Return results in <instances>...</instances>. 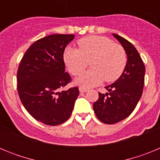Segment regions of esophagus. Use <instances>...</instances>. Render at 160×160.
<instances>
[{"instance_id": "34e87169", "label": "esophagus", "mask_w": 160, "mask_h": 160, "mask_svg": "<svg viewBox=\"0 0 160 160\" xmlns=\"http://www.w3.org/2000/svg\"><path fill=\"white\" fill-rule=\"evenodd\" d=\"M79 91H80L81 93H85V92H87V91H88V89L85 88V87H79Z\"/></svg>"}]
</instances>
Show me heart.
I'll use <instances>...</instances> for the list:
<instances>
[{"mask_svg":"<svg viewBox=\"0 0 160 160\" xmlns=\"http://www.w3.org/2000/svg\"><path fill=\"white\" fill-rule=\"evenodd\" d=\"M79 49H65V63L74 76L81 74L90 61L91 69L76 79L83 87H94L104 80L114 82L122 75L127 65V53L122 46L104 36H88L78 41Z\"/></svg>","mask_w":160,"mask_h":160,"instance_id":"obj_1","label":"heart"}]
</instances>
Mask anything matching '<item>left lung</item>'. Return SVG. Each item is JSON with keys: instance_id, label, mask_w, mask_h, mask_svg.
<instances>
[{"instance_id": "left-lung-1", "label": "left lung", "mask_w": 160, "mask_h": 160, "mask_svg": "<svg viewBox=\"0 0 160 160\" xmlns=\"http://www.w3.org/2000/svg\"><path fill=\"white\" fill-rule=\"evenodd\" d=\"M113 36L125 49L128 62L118 80L105 87L108 93H98L99 98L93 105L97 118L107 124L125 119L135 110L142 96L145 76V66L135 46L119 35Z\"/></svg>"}]
</instances>
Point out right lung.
<instances>
[{
  "mask_svg": "<svg viewBox=\"0 0 160 160\" xmlns=\"http://www.w3.org/2000/svg\"><path fill=\"white\" fill-rule=\"evenodd\" d=\"M73 34H52L27 49L18 70V91L26 111L38 121L57 126L70 118L78 87L60 90L71 81L65 72L63 53Z\"/></svg>",
  "mask_w": 160,
  "mask_h": 160,
  "instance_id": "1",
  "label": "right lung"
}]
</instances>
